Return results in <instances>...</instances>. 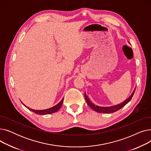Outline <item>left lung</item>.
Here are the masks:
<instances>
[{
	"instance_id": "8db88e82",
	"label": "left lung",
	"mask_w": 151,
	"mask_h": 151,
	"mask_svg": "<svg viewBox=\"0 0 151 151\" xmlns=\"http://www.w3.org/2000/svg\"><path fill=\"white\" fill-rule=\"evenodd\" d=\"M134 91H135V89L134 90V91L133 92L131 96L127 99H126L125 101H124L122 103H121V104L114 105V106H108V107L99 106L93 104L90 101V100L89 99L88 97L86 96V93H84V97H85V99H86V101L87 102V104H88V105L94 111H97L98 113H112L117 111V110L120 109L121 108L124 107L126 104H128V103L131 100V99L133 96V94H134Z\"/></svg>"
}]
</instances>
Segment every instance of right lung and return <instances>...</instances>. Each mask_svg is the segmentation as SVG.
I'll use <instances>...</instances> for the list:
<instances>
[{
    "label": "right lung",
    "instance_id": "obj_1",
    "mask_svg": "<svg viewBox=\"0 0 151 151\" xmlns=\"http://www.w3.org/2000/svg\"><path fill=\"white\" fill-rule=\"evenodd\" d=\"M63 101V99L58 104H57L56 105H55L54 106L51 107V108H48V109H43V110H35V109H31L30 108H28L27 106H25L23 104H22L24 105L27 108H28L29 110H30L31 111L35 113V114H40V115H45V114H52V113L57 112L58 111L60 108V107L62 105Z\"/></svg>",
    "mask_w": 151,
    "mask_h": 151
}]
</instances>
